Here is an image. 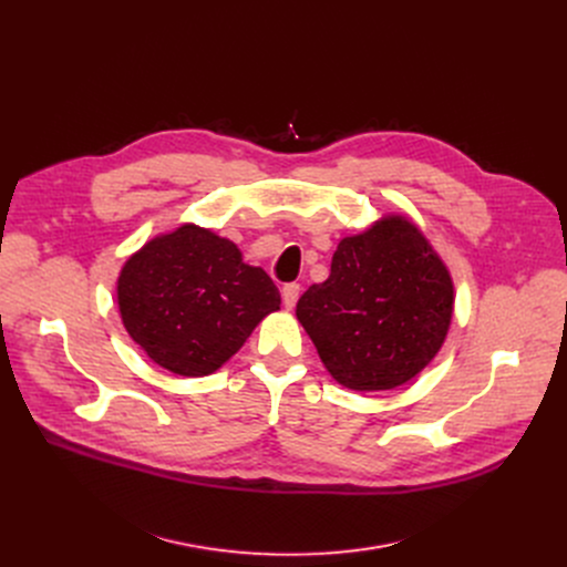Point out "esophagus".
I'll use <instances>...</instances> for the list:
<instances>
[{"label": "esophagus", "instance_id": "34e87169", "mask_svg": "<svg viewBox=\"0 0 567 567\" xmlns=\"http://www.w3.org/2000/svg\"><path fill=\"white\" fill-rule=\"evenodd\" d=\"M298 296H300V285L298 282H289L282 287V305L287 309H293L296 302H298Z\"/></svg>", "mask_w": 567, "mask_h": 567}]
</instances>
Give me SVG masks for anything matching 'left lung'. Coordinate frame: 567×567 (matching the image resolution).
<instances>
[{"label":"left lung","mask_w":567,"mask_h":567,"mask_svg":"<svg viewBox=\"0 0 567 567\" xmlns=\"http://www.w3.org/2000/svg\"><path fill=\"white\" fill-rule=\"evenodd\" d=\"M453 280L406 215L343 237L326 282L296 305L328 372L357 392L392 390L440 352L453 318Z\"/></svg>","instance_id":"1"}]
</instances>
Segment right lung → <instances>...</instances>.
<instances>
[{
  "mask_svg": "<svg viewBox=\"0 0 567 567\" xmlns=\"http://www.w3.org/2000/svg\"><path fill=\"white\" fill-rule=\"evenodd\" d=\"M116 300L132 341L182 377L213 374L280 309L265 269L241 260L235 241L195 224L156 235L130 256Z\"/></svg>",
  "mask_w": 567,
  "mask_h": 567,
  "instance_id": "add662e5",
  "label": "right lung"
}]
</instances>
